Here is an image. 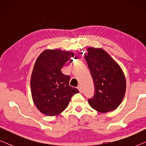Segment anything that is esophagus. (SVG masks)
Segmentation results:
<instances>
[{
    "mask_svg": "<svg viewBox=\"0 0 146 146\" xmlns=\"http://www.w3.org/2000/svg\"><path fill=\"white\" fill-rule=\"evenodd\" d=\"M78 90L80 91V92H82V86H78Z\"/></svg>",
    "mask_w": 146,
    "mask_h": 146,
    "instance_id": "1",
    "label": "esophagus"
}]
</instances>
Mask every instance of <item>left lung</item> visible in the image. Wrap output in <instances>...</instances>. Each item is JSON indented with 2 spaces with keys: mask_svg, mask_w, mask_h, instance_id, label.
Instances as JSON below:
<instances>
[{
  "mask_svg": "<svg viewBox=\"0 0 146 146\" xmlns=\"http://www.w3.org/2000/svg\"><path fill=\"white\" fill-rule=\"evenodd\" d=\"M85 60L90 71L95 88L90 106L99 112L114 110L124 98L126 81L118 64L102 48H87Z\"/></svg>",
  "mask_w": 146,
  "mask_h": 146,
  "instance_id": "left-lung-1",
  "label": "left lung"
}]
</instances>
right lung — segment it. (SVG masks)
Masks as SVG:
<instances>
[{"mask_svg":"<svg viewBox=\"0 0 146 146\" xmlns=\"http://www.w3.org/2000/svg\"><path fill=\"white\" fill-rule=\"evenodd\" d=\"M74 53L60 49L45 50L37 58L31 78V94L37 109L49 116L62 112L71 98L78 93L69 86L70 77L61 69Z\"/></svg>","mask_w":146,"mask_h":146,"instance_id":"obj_1","label":"right lung"}]
</instances>
